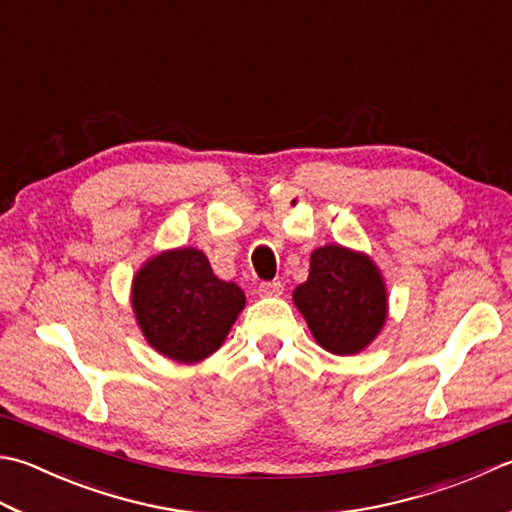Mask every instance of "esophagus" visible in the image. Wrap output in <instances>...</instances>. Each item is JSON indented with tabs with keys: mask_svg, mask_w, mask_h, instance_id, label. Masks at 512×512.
<instances>
[{
	"mask_svg": "<svg viewBox=\"0 0 512 512\" xmlns=\"http://www.w3.org/2000/svg\"><path fill=\"white\" fill-rule=\"evenodd\" d=\"M257 293H259V297H279L284 293V284L282 282H264V284H259Z\"/></svg>",
	"mask_w": 512,
	"mask_h": 512,
	"instance_id": "esophagus-1",
	"label": "esophagus"
}]
</instances>
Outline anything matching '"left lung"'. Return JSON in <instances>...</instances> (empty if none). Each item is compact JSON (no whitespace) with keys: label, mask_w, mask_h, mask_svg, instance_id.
I'll use <instances>...</instances> for the list:
<instances>
[{"label":"left lung","mask_w":512,"mask_h":512,"mask_svg":"<svg viewBox=\"0 0 512 512\" xmlns=\"http://www.w3.org/2000/svg\"><path fill=\"white\" fill-rule=\"evenodd\" d=\"M315 342L333 355H357L375 342L388 317L379 266L362 250L326 244L310 255V273L293 290Z\"/></svg>","instance_id":"8db88e82"}]
</instances>
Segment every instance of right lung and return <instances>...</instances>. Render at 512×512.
<instances>
[{"label":"right lung","mask_w":512,"mask_h":512,"mask_svg":"<svg viewBox=\"0 0 512 512\" xmlns=\"http://www.w3.org/2000/svg\"><path fill=\"white\" fill-rule=\"evenodd\" d=\"M130 304L150 348L177 364H197L224 344L246 295L213 273L202 250L182 246L146 259L133 275Z\"/></svg>","instance_id":"add662e5"}]
</instances>
